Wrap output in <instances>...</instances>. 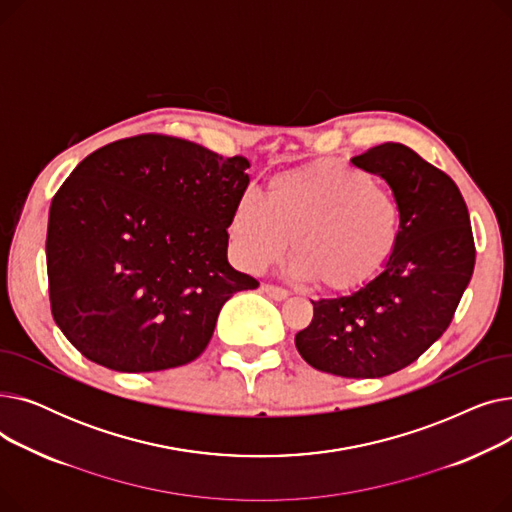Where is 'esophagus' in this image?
<instances>
[{"label": "esophagus", "mask_w": 512, "mask_h": 512, "mask_svg": "<svg viewBox=\"0 0 512 512\" xmlns=\"http://www.w3.org/2000/svg\"><path fill=\"white\" fill-rule=\"evenodd\" d=\"M263 290H265L267 297L274 299V301H284V299H288V290H284V288H280V286L265 284V286H263Z\"/></svg>", "instance_id": "esophagus-1"}]
</instances>
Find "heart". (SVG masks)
Instances as JSON below:
<instances>
[{"label": "heart", "instance_id": "1", "mask_svg": "<svg viewBox=\"0 0 512 512\" xmlns=\"http://www.w3.org/2000/svg\"><path fill=\"white\" fill-rule=\"evenodd\" d=\"M226 230L242 270L259 274L290 247L294 280L315 282L326 292H351L373 280L392 257L400 207L371 174L326 159L272 176L265 199L242 193Z\"/></svg>", "mask_w": 512, "mask_h": 512}]
</instances>
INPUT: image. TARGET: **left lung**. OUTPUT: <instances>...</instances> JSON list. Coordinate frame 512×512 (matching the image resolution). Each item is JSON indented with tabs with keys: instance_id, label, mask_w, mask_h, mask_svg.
<instances>
[{
	"instance_id": "left-lung-1",
	"label": "left lung",
	"mask_w": 512,
	"mask_h": 512,
	"mask_svg": "<svg viewBox=\"0 0 512 512\" xmlns=\"http://www.w3.org/2000/svg\"><path fill=\"white\" fill-rule=\"evenodd\" d=\"M351 161L392 188L400 207L396 249L348 297L311 301L313 319L294 344L319 371L384 378L446 332L473 276L475 242L459 186L407 145L384 143Z\"/></svg>"
}]
</instances>
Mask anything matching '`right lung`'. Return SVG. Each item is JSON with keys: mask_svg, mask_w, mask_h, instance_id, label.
<instances>
[{"mask_svg": "<svg viewBox=\"0 0 512 512\" xmlns=\"http://www.w3.org/2000/svg\"><path fill=\"white\" fill-rule=\"evenodd\" d=\"M251 164L139 134L87 155L49 207L47 278L58 328L124 373L195 361L220 309L259 282L228 263V218Z\"/></svg>", "mask_w": 512, "mask_h": 512, "instance_id": "obj_1", "label": "right lung"}]
</instances>
